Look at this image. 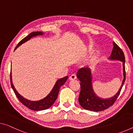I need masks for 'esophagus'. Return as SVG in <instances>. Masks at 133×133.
I'll return each instance as SVG.
<instances>
[{
  "instance_id": "1",
  "label": "esophagus",
  "mask_w": 133,
  "mask_h": 133,
  "mask_svg": "<svg viewBox=\"0 0 133 133\" xmlns=\"http://www.w3.org/2000/svg\"><path fill=\"white\" fill-rule=\"evenodd\" d=\"M69 80H74V79H77V76H76V75H75V74H72V75H71L70 77H69Z\"/></svg>"
}]
</instances>
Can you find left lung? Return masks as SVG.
Returning <instances> with one entry per match:
<instances>
[{
  "label": "left lung",
  "mask_w": 133,
  "mask_h": 133,
  "mask_svg": "<svg viewBox=\"0 0 133 133\" xmlns=\"http://www.w3.org/2000/svg\"><path fill=\"white\" fill-rule=\"evenodd\" d=\"M113 46L111 55L108 59L112 61H119L122 62L124 78L121 87L114 96L107 99L100 97L96 94L93 90L92 84L93 77L90 68H80L77 73V78L81 82V91L78 97V102L84 109L95 112L104 111L113 105L119 95L122 85L125 80V56L121 49L114 42H113Z\"/></svg>",
  "instance_id": "left-lung-1"
}]
</instances>
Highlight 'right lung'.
<instances>
[{
	"label": "right lung",
	"instance_id": "right-lung-1",
	"mask_svg": "<svg viewBox=\"0 0 133 133\" xmlns=\"http://www.w3.org/2000/svg\"><path fill=\"white\" fill-rule=\"evenodd\" d=\"M44 33L41 31H36V32H32L31 33H30L29 35L23 38L19 43L17 44V47L15 49V50L17 49L22 44L24 43L27 41L30 40L31 38L37 36H40L44 35ZM68 77L66 76L64 77V78L59 79L58 80L56 81V83L54 85V87L52 89V90L50 91V92L45 97H44L43 99L39 100V101H30L27 99H25V97H24L22 96H21L20 94L18 92L17 90L14 87L12 83V74L11 71V87L13 89L14 93L17 96L18 99H19V101L23 104L24 106H25L26 107H27L29 109L33 110V111H43V110H45L49 108L53 104L55 103V101H56L57 97H58L59 91V89L66 82V81L68 79Z\"/></svg>",
	"mask_w": 133,
	"mask_h": 133
}]
</instances>
